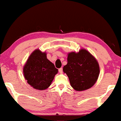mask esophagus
Here are the masks:
<instances>
[{
    "label": "esophagus",
    "instance_id": "34e87169",
    "mask_svg": "<svg viewBox=\"0 0 121 121\" xmlns=\"http://www.w3.org/2000/svg\"><path fill=\"white\" fill-rule=\"evenodd\" d=\"M59 72L60 73H62V72H63V69H62V68H59Z\"/></svg>",
    "mask_w": 121,
    "mask_h": 121
}]
</instances>
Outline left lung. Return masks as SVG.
I'll return each mask as SVG.
<instances>
[{
  "label": "left lung",
  "instance_id": "left-lung-1",
  "mask_svg": "<svg viewBox=\"0 0 121 121\" xmlns=\"http://www.w3.org/2000/svg\"><path fill=\"white\" fill-rule=\"evenodd\" d=\"M67 61L63 71L68 77L70 84L75 90H86L95 84L100 73L99 65L88 50L81 49L78 52L68 53Z\"/></svg>",
  "mask_w": 121,
  "mask_h": 121
}]
</instances>
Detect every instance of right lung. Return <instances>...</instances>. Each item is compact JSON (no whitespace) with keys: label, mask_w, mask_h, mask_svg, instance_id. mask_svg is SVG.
Instances as JSON below:
<instances>
[{"label":"right lung","mask_w":121,"mask_h":121,"mask_svg":"<svg viewBox=\"0 0 121 121\" xmlns=\"http://www.w3.org/2000/svg\"><path fill=\"white\" fill-rule=\"evenodd\" d=\"M58 69L47 58L46 52L35 49L28 57L23 68L24 77L34 89L44 90L51 85Z\"/></svg>","instance_id":"add662e5"}]
</instances>
